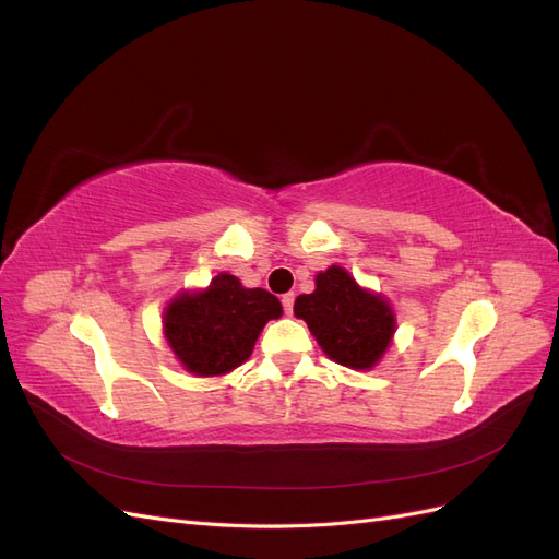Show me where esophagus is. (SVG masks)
<instances>
[{
    "label": "esophagus",
    "instance_id": "1",
    "mask_svg": "<svg viewBox=\"0 0 559 559\" xmlns=\"http://www.w3.org/2000/svg\"><path fill=\"white\" fill-rule=\"evenodd\" d=\"M294 298H296L294 294H284V296H282V306H284V312H286V314L294 312Z\"/></svg>",
    "mask_w": 559,
    "mask_h": 559
}]
</instances>
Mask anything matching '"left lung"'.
<instances>
[{"instance_id": "8db88e82", "label": "left lung", "mask_w": 559, "mask_h": 559, "mask_svg": "<svg viewBox=\"0 0 559 559\" xmlns=\"http://www.w3.org/2000/svg\"><path fill=\"white\" fill-rule=\"evenodd\" d=\"M294 314L308 324L329 359L352 370H373L396 333V314L382 294L331 265L314 277V292L294 302Z\"/></svg>"}]
</instances>
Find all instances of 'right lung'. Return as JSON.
I'll return each instance as SVG.
<instances>
[{
	"label": "right lung",
	"instance_id": "add662e5",
	"mask_svg": "<svg viewBox=\"0 0 559 559\" xmlns=\"http://www.w3.org/2000/svg\"><path fill=\"white\" fill-rule=\"evenodd\" d=\"M280 317L282 302L273 294L218 273L205 289H183L167 302L163 333L183 370L216 378L242 366L263 326Z\"/></svg>",
	"mask_w": 559,
	"mask_h": 559
}]
</instances>
